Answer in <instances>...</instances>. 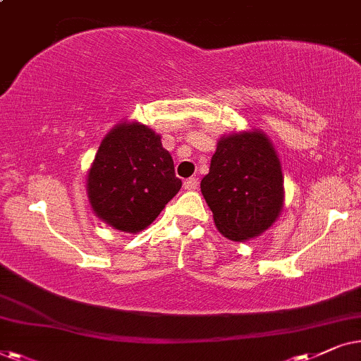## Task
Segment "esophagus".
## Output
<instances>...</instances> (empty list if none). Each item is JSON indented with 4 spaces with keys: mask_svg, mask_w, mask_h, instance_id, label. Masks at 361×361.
Segmentation results:
<instances>
[{
    "mask_svg": "<svg viewBox=\"0 0 361 361\" xmlns=\"http://www.w3.org/2000/svg\"><path fill=\"white\" fill-rule=\"evenodd\" d=\"M198 185H200L198 178H188V180H185V181H183L185 190H188V191H193V190H196V188H198Z\"/></svg>",
    "mask_w": 361,
    "mask_h": 361,
    "instance_id": "34e87169",
    "label": "esophagus"
}]
</instances>
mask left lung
Masks as SVG:
<instances>
[{
  "instance_id": "obj_1",
  "label": "left lung",
  "mask_w": 361,
  "mask_h": 361,
  "mask_svg": "<svg viewBox=\"0 0 361 361\" xmlns=\"http://www.w3.org/2000/svg\"><path fill=\"white\" fill-rule=\"evenodd\" d=\"M282 185L281 161L267 137L243 132L221 138L201 193L219 233L246 241L276 221L284 203Z\"/></svg>"
}]
</instances>
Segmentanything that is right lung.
Returning a JSON list of instances; mask_svg holds the SVG:
<instances>
[{"mask_svg": "<svg viewBox=\"0 0 361 361\" xmlns=\"http://www.w3.org/2000/svg\"><path fill=\"white\" fill-rule=\"evenodd\" d=\"M180 188L171 155L140 123L118 125L104 138L87 178L95 214L125 233L152 224Z\"/></svg>", "mask_w": 361, "mask_h": 361, "instance_id": "obj_1", "label": "right lung"}]
</instances>
